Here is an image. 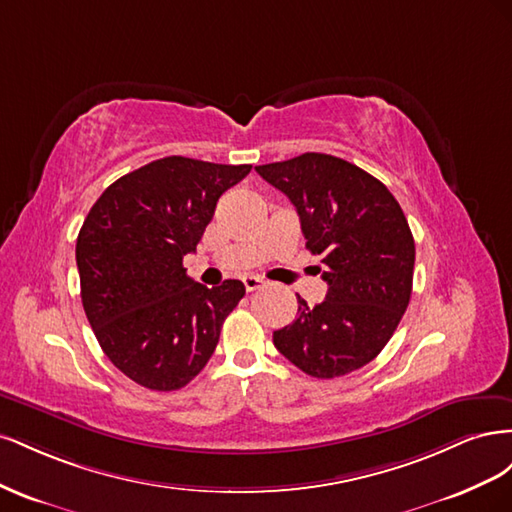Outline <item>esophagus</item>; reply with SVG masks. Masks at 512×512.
Wrapping results in <instances>:
<instances>
[{"mask_svg": "<svg viewBox=\"0 0 512 512\" xmlns=\"http://www.w3.org/2000/svg\"><path fill=\"white\" fill-rule=\"evenodd\" d=\"M260 284H262V280H260V277H256V275H245V277H243V286H245L247 292L258 290Z\"/></svg>", "mask_w": 512, "mask_h": 512, "instance_id": "34e87169", "label": "esophagus"}]
</instances>
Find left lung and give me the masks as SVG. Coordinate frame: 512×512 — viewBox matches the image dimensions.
Segmentation results:
<instances>
[{
    "mask_svg": "<svg viewBox=\"0 0 512 512\" xmlns=\"http://www.w3.org/2000/svg\"><path fill=\"white\" fill-rule=\"evenodd\" d=\"M301 220L305 247L322 258L327 299L273 333L286 359L312 378H339L389 344L412 294L414 239L386 185L342 158L303 153L256 166ZM320 271V269H318Z\"/></svg>",
    "mask_w": 512,
    "mask_h": 512,
    "instance_id": "obj_1",
    "label": "left lung"
}]
</instances>
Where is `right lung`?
Masks as SVG:
<instances>
[{
  "label": "right lung",
  "instance_id": "add662e5",
  "mask_svg": "<svg viewBox=\"0 0 512 512\" xmlns=\"http://www.w3.org/2000/svg\"><path fill=\"white\" fill-rule=\"evenodd\" d=\"M250 164L170 156L108 185L76 239L81 299L98 344L130 380L177 391L218 346L226 316L245 286L207 288L183 269L220 196Z\"/></svg>",
  "mask_w": 512,
  "mask_h": 512
}]
</instances>
